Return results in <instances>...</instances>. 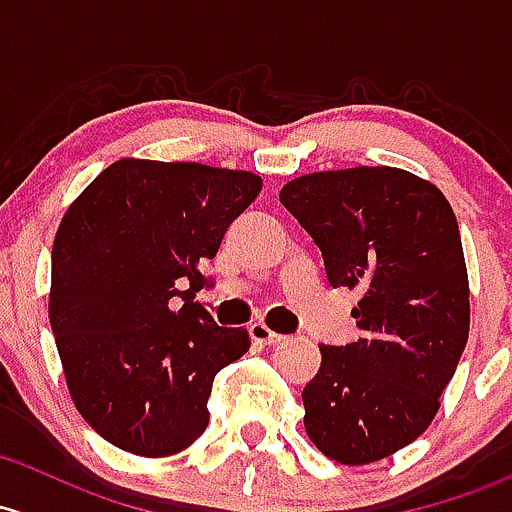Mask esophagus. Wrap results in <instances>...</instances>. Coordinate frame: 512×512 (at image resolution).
<instances>
[{"label":"esophagus","mask_w":512,"mask_h":512,"mask_svg":"<svg viewBox=\"0 0 512 512\" xmlns=\"http://www.w3.org/2000/svg\"><path fill=\"white\" fill-rule=\"evenodd\" d=\"M250 338H252V341H255V343H265V346H277V343L284 341L282 333L272 331L270 326L260 324V321L250 326Z\"/></svg>","instance_id":"obj_1"}]
</instances>
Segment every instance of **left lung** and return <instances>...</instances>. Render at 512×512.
<instances>
[{
	"instance_id": "8db88e82",
	"label": "left lung",
	"mask_w": 512,
	"mask_h": 512,
	"mask_svg": "<svg viewBox=\"0 0 512 512\" xmlns=\"http://www.w3.org/2000/svg\"><path fill=\"white\" fill-rule=\"evenodd\" d=\"M279 201L324 255L331 287L358 289L363 338L321 343V368L301 392L316 449L363 466L412 444L469 341V272L444 193L395 166L316 171Z\"/></svg>"
}]
</instances>
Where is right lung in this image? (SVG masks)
I'll list each match as a JSON object with an SVG mask.
<instances>
[{
    "label": "right lung",
    "instance_id": "1",
    "mask_svg": "<svg viewBox=\"0 0 512 512\" xmlns=\"http://www.w3.org/2000/svg\"><path fill=\"white\" fill-rule=\"evenodd\" d=\"M260 191L250 171L120 159L63 215L48 319L75 407L117 449L159 459L206 432L215 375L250 336L193 299L208 284L201 267Z\"/></svg>",
    "mask_w": 512,
    "mask_h": 512
}]
</instances>
